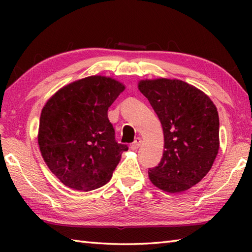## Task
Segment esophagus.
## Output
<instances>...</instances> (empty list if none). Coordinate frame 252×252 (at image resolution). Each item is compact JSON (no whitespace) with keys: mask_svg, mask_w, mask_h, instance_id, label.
<instances>
[{"mask_svg":"<svg viewBox=\"0 0 252 252\" xmlns=\"http://www.w3.org/2000/svg\"><path fill=\"white\" fill-rule=\"evenodd\" d=\"M141 144H142V140H141V137H137V138H135V141L132 143L131 148L133 149V151H136V149L141 146Z\"/></svg>","mask_w":252,"mask_h":252,"instance_id":"1","label":"esophagus"}]
</instances>
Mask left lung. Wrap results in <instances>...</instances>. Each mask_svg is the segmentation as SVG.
Returning <instances> with one entry per match:
<instances>
[{
	"instance_id": "1",
	"label": "left lung",
	"mask_w": 252,
	"mask_h": 252,
	"mask_svg": "<svg viewBox=\"0 0 252 252\" xmlns=\"http://www.w3.org/2000/svg\"><path fill=\"white\" fill-rule=\"evenodd\" d=\"M162 125L164 151L149 179L158 189L181 192L200 182L219 152L218 110L201 91L180 80L138 83Z\"/></svg>"
}]
</instances>
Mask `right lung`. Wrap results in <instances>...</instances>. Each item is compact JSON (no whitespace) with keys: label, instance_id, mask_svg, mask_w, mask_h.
I'll return each instance as SVG.
<instances>
[{"label":"right lung","instance_id":"obj_1","mask_svg":"<svg viewBox=\"0 0 252 252\" xmlns=\"http://www.w3.org/2000/svg\"><path fill=\"white\" fill-rule=\"evenodd\" d=\"M125 85L94 76L61 89L47 100L40 118V151L63 185L89 191L105 185L129 149L116 141L108 108Z\"/></svg>","mask_w":252,"mask_h":252}]
</instances>
